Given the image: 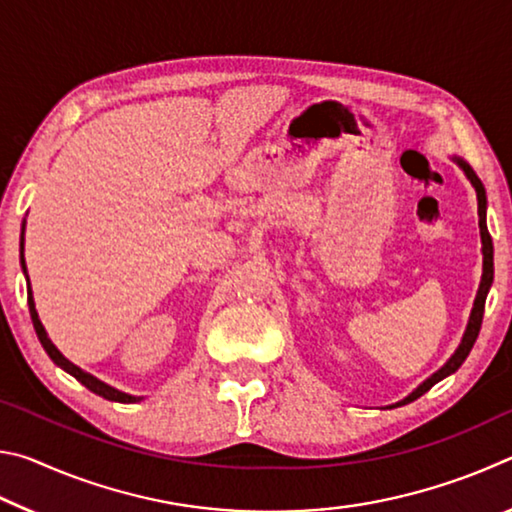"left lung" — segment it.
<instances>
[{
    "label": "left lung",
    "mask_w": 512,
    "mask_h": 512,
    "mask_svg": "<svg viewBox=\"0 0 512 512\" xmlns=\"http://www.w3.org/2000/svg\"><path fill=\"white\" fill-rule=\"evenodd\" d=\"M454 162L465 171L467 180H470L472 187L476 189V201H479V228H481V244H483V248H481L483 250L481 284H479V291H476L472 314H470V320H467L465 334H463L461 345H458L456 352L452 354V357H449V361L445 363L443 368H440L438 372H433V375L427 381H422V384L415 388V391L409 397H404V400L397 402V404H391V409H395V406H404V404H409L413 400H418V397L427 393L433 384H438L440 379L449 377V375H452V372H456L458 368L463 366V361L467 359V354H470V350L474 348L476 336H479V329H481V323H483L485 298H488V291L492 287V277H495V248H492V237H490V232H488V223H485V210H488V198H485V187H483V183L479 180V176H476L470 164H467L461 158H454Z\"/></svg>",
    "instance_id": "8db88e82"
}]
</instances>
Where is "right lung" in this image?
Instances as JSON below:
<instances>
[{
	"label": "right lung",
	"mask_w": 512,
	"mask_h": 512,
	"mask_svg": "<svg viewBox=\"0 0 512 512\" xmlns=\"http://www.w3.org/2000/svg\"><path fill=\"white\" fill-rule=\"evenodd\" d=\"M20 262H22V271H24V275H27V264H24V223H22V241H20ZM27 282H29V275H27ZM27 296H29V311H31L33 327H36V334H38V339H40V343H42V348H45V352L49 354L51 361H54L56 366H60V368H63L65 372H69V375L79 379L81 384H83L85 388H90L92 393H97V395H101V397H106V400H110V402H137V400H142V397H135V395L121 393V391H117V388H112V386H108V384H103L101 379H97L94 375H90V372L81 370L79 366H74V363L69 361V359H65L63 354L58 352L56 345L51 343V339H49L47 332H45V327H42V323H40L38 311H36V302H33L31 284L27 287Z\"/></svg>",
	"instance_id": "right-lung-1"
}]
</instances>
